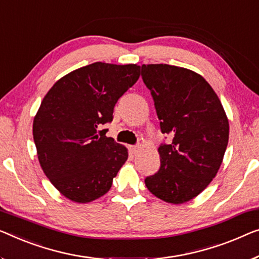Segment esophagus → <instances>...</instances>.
I'll return each instance as SVG.
<instances>
[{
	"label": "esophagus",
	"mask_w": 259,
	"mask_h": 259,
	"mask_svg": "<svg viewBox=\"0 0 259 259\" xmlns=\"http://www.w3.org/2000/svg\"><path fill=\"white\" fill-rule=\"evenodd\" d=\"M129 150H130L131 153L136 154L141 150V146L140 145H131V146H129Z\"/></svg>",
	"instance_id": "esophagus-1"
}]
</instances>
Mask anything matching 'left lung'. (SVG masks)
<instances>
[{"instance_id": "1", "label": "left lung", "mask_w": 259, "mask_h": 259, "mask_svg": "<svg viewBox=\"0 0 259 259\" xmlns=\"http://www.w3.org/2000/svg\"><path fill=\"white\" fill-rule=\"evenodd\" d=\"M143 82L154 102L160 130V168L146 177L148 190L165 202L184 203L200 194L221 166L229 123L210 84L190 69L166 64L143 65Z\"/></svg>"}]
</instances>
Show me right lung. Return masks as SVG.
I'll use <instances>...</instances> for the list:
<instances>
[{
    "instance_id": "1",
    "label": "right lung",
    "mask_w": 259,
    "mask_h": 259,
    "mask_svg": "<svg viewBox=\"0 0 259 259\" xmlns=\"http://www.w3.org/2000/svg\"><path fill=\"white\" fill-rule=\"evenodd\" d=\"M140 78L137 65L94 63L53 84L33 119L38 159L61 194L91 202L110 190L128 151L100 126L113 121L117 100Z\"/></svg>"
}]
</instances>
